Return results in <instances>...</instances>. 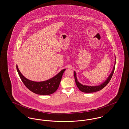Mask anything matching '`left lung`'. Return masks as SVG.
<instances>
[{"mask_svg":"<svg viewBox=\"0 0 129 129\" xmlns=\"http://www.w3.org/2000/svg\"><path fill=\"white\" fill-rule=\"evenodd\" d=\"M115 66H114L113 71L112 72L110 75L108 77V79L102 84L99 85V86H86V85H83L82 84L79 83V82L77 81L76 76V73L75 72H74V79L76 83V84L78 88V89L82 92H85V93H92V92H96L98 91H99L103 89L104 87H105L109 82L110 81L111 79L113 76V74H114V72L115 70Z\"/></svg>","mask_w":129,"mask_h":129,"instance_id":"obj_1","label":"left lung"}]
</instances>
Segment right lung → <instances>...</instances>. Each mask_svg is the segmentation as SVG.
<instances>
[{
    "mask_svg": "<svg viewBox=\"0 0 129 129\" xmlns=\"http://www.w3.org/2000/svg\"><path fill=\"white\" fill-rule=\"evenodd\" d=\"M16 69L19 75L26 87L30 91L37 94L47 95L54 93L58 88L61 77L66 69L61 71L55 76L48 80L42 82H35L25 78L19 70L17 66Z\"/></svg>",
    "mask_w": 129,
    "mask_h": 129,
    "instance_id": "right-lung-1",
    "label": "right lung"
}]
</instances>
